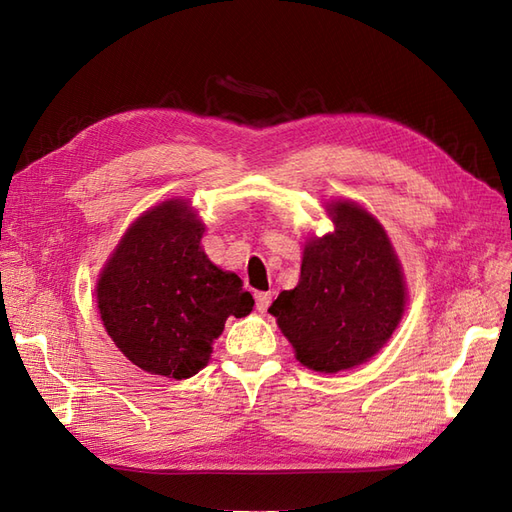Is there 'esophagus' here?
Segmentation results:
<instances>
[{
  "label": "esophagus",
  "instance_id": "esophagus-1",
  "mask_svg": "<svg viewBox=\"0 0 512 512\" xmlns=\"http://www.w3.org/2000/svg\"><path fill=\"white\" fill-rule=\"evenodd\" d=\"M255 302H257V311H268V306L272 302V291H257L255 294Z\"/></svg>",
  "mask_w": 512,
  "mask_h": 512
}]
</instances>
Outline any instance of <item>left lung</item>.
Segmentation results:
<instances>
[{
	"label": "left lung",
	"instance_id": "8db88e82",
	"mask_svg": "<svg viewBox=\"0 0 512 512\" xmlns=\"http://www.w3.org/2000/svg\"><path fill=\"white\" fill-rule=\"evenodd\" d=\"M334 231L304 244L300 281L270 306L306 369L339 373L375 356L405 311L399 257L377 218L354 201L328 203Z\"/></svg>",
	"mask_w": 512,
	"mask_h": 512
}]
</instances>
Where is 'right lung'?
Wrapping results in <instances>:
<instances>
[{"mask_svg": "<svg viewBox=\"0 0 512 512\" xmlns=\"http://www.w3.org/2000/svg\"><path fill=\"white\" fill-rule=\"evenodd\" d=\"M203 229L186 201H163L128 227L100 272L102 326L152 375L193 377L208 364L227 317L253 311L240 276L201 251Z\"/></svg>", "mask_w": 512, "mask_h": 512, "instance_id": "add662e5", "label": "right lung"}]
</instances>
